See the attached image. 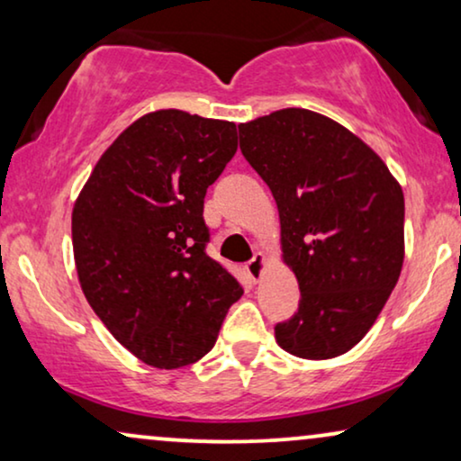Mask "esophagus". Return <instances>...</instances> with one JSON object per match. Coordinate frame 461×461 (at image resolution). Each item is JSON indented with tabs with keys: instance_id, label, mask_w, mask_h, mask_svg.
<instances>
[{
	"instance_id": "34e87169",
	"label": "esophagus",
	"mask_w": 461,
	"mask_h": 461,
	"mask_svg": "<svg viewBox=\"0 0 461 461\" xmlns=\"http://www.w3.org/2000/svg\"><path fill=\"white\" fill-rule=\"evenodd\" d=\"M264 267H267V256H264L262 251H258V254L251 258L248 264H245V268H248V275L254 281H260V276L264 273Z\"/></svg>"
}]
</instances>
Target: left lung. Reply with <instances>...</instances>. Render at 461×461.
<instances>
[{
	"instance_id": "1",
	"label": "left lung",
	"mask_w": 461,
	"mask_h": 461,
	"mask_svg": "<svg viewBox=\"0 0 461 461\" xmlns=\"http://www.w3.org/2000/svg\"><path fill=\"white\" fill-rule=\"evenodd\" d=\"M239 147L276 201L281 258L300 287L298 312L275 327L276 344L311 361L344 355L399 281L401 185L361 138L308 109L239 123Z\"/></svg>"
}]
</instances>
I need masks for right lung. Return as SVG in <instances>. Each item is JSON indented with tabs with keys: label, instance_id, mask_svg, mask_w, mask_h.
<instances>
[{
	"label": "right lung",
	"instance_id": "1",
	"mask_svg": "<svg viewBox=\"0 0 461 461\" xmlns=\"http://www.w3.org/2000/svg\"><path fill=\"white\" fill-rule=\"evenodd\" d=\"M237 153V125L178 109L136 119L73 205L79 285L119 344L178 369L205 357L243 289L205 254L207 186Z\"/></svg>",
	"mask_w": 461,
	"mask_h": 461
}]
</instances>
